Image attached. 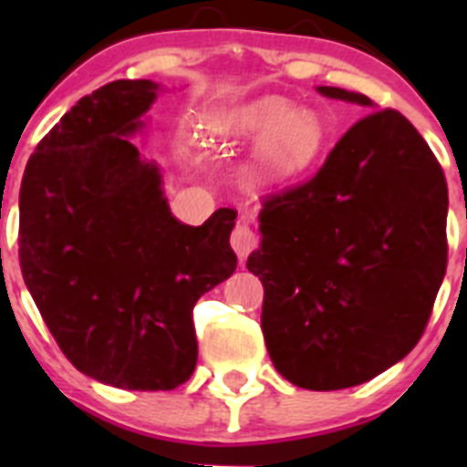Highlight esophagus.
<instances>
[{
	"instance_id": "34e87169",
	"label": "esophagus",
	"mask_w": 467,
	"mask_h": 467,
	"mask_svg": "<svg viewBox=\"0 0 467 467\" xmlns=\"http://www.w3.org/2000/svg\"><path fill=\"white\" fill-rule=\"evenodd\" d=\"M231 247L236 250L238 257L245 259L257 247V234L247 224H236L234 234H231Z\"/></svg>"
}]
</instances>
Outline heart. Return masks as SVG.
I'll return each mask as SVG.
<instances>
[{"label": "heart", "instance_id": "obj_1", "mask_svg": "<svg viewBox=\"0 0 467 467\" xmlns=\"http://www.w3.org/2000/svg\"><path fill=\"white\" fill-rule=\"evenodd\" d=\"M203 135L222 142L259 140L250 172L259 182H275L306 172L325 144V123L313 109L292 107L283 95H259L217 109L201 123Z\"/></svg>", "mask_w": 467, "mask_h": 467}]
</instances>
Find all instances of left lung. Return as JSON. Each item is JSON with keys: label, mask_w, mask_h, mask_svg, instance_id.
<instances>
[{"label": "left lung", "mask_w": 467, "mask_h": 467, "mask_svg": "<svg viewBox=\"0 0 467 467\" xmlns=\"http://www.w3.org/2000/svg\"><path fill=\"white\" fill-rule=\"evenodd\" d=\"M317 93L374 107L356 90ZM447 205L442 168L395 109L367 114L313 180L264 201L247 269L264 285L262 332L287 381L360 386L419 344L447 271Z\"/></svg>", "instance_id": "1"}]
</instances>
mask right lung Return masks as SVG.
<instances>
[{"instance_id": "obj_1", "label": "right lung", "mask_w": 467, "mask_h": 467, "mask_svg": "<svg viewBox=\"0 0 467 467\" xmlns=\"http://www.w3.org/2000/svg\"><path fill=\"white\" fill-rule=\"evenodd\" d=\"M159 90L119 79L84 95L36 144L20 184V271L44 323L81 374L126 390L192 377L193 306L238 264L236 210L182 224L161 168L130 142Z\"/></svg>"}]
</instances>
